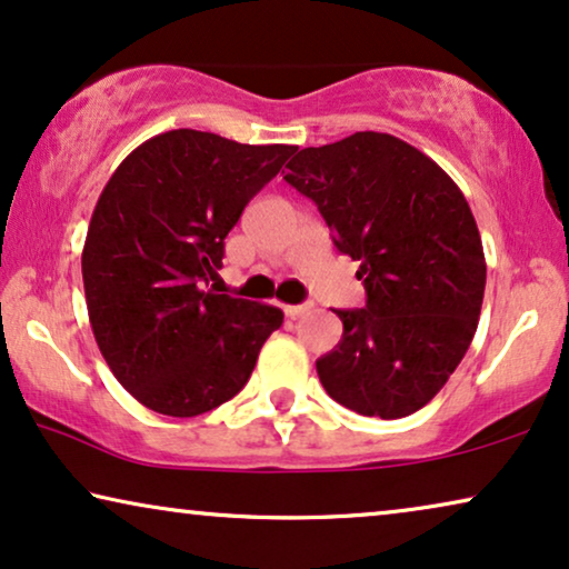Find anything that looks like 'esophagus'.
<instances>
[{
	"label": "esophagus",
	"mask_w": 569,
	"mask_h": 569,
	"mask_svg": "<svg viewBox=\"0 0 569 569\" xmlns=\"http://www.w3.org/2000/svg\"><path fill=\"white\" fill-rule=\"evenodd\" d=\"M310 308H313V306H310V302H302V306H284V313L290 316V318H298L302 313H308Z\"/></svg>",
	"instance_id": "34e87169"
}]
</instances>
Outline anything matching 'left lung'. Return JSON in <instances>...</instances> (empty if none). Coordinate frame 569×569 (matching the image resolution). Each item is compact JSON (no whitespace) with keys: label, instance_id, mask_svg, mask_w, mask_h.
Returning <instances> with one entry per match:
<instances>
[{"label":"left lung","instance_id":"obj_1","mask_svg":"<svg viewBox=\"0 0 569 569\" xmlns=\"http://www.w3.org/2000/svg\"><path fill=\"white\" fill-rule=\"evenodd\" d=\"M287 168L368 292L365 308L337 310L345 333L316 362L326 393L365 417L415 415L477 333L487 261L469 201L438 162L380 131L306 147Z\"/></svg>","mask_w":569,"mask_h":569}]
</instances>
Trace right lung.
Instances as JSON below:
<instances>
[{
  "label": "right lung",
  "mask_w": 569,
  "mask_h": 569,
  "mask_svg": "<svg viewBox=\"0 0 569 569\" xmlns=\"http://www.w3.org/2000/svg\"><path fill=\"white\" fill-rule=\"evenodd\" d=\"M292 152L173 129L139 144L106 183L82 248L84 300L100 355L147 409L197 417L230 401L282 326L279 308L201 282Z\"/></svg>",
  "instance_id": "obj_1"
}]
</instances>
